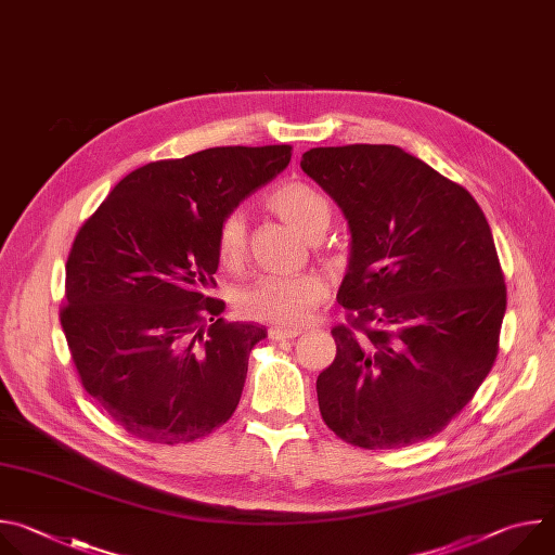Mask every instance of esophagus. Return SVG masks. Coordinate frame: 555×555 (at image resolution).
I'll list each match as a JSON object with an SVG mask.
<instances>
[{"mask_svg":"<svg viewBox=\"0 0 555 555\" xmlns=\"http://www.w3.org/2000/svg\"><path fill=\"white\" fill-rule=\"evenodd\" d=\"M268 334H270V338H272V340H292V338L300 336L302 332H300V330H283V327H272Z\"/></svg>","mask_w":555,"mask_h":555,"instance_id":"obj_1","label":"esophagus"}]
</instances>
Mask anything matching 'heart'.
Returning a JSON list of instances; mask_svg holds the SVG:
<instances>
[{
    "instance_id": "1",
    "label": "heart",
    "mask_w": 555,
    "mask_h": 555,
    "mask_svg": "<svg viewBox=\"0 0 555 555\" xmlns=\"http://www.w3.org/2000/svg\"><path fill=\"white\" fill-rule=\"evenodd\" d=\"M268 208L283 221L294 225L307 240H321L327 232L334 210L330 199L307 182L294 180L276 186L268 195ZM217 259L228 266H242L248 248V223L244 212H228L217 228ZM325 298V283L315 274L298 276H261L236 294V307L246 319L274 323V325H300L313 307Z\"/></svg>"
}]
</instances>
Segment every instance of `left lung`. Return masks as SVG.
Masks as SVG:
<instances>
[{"label": "left lung", "instance_id": "left-lung-1", "mask_svg": "<svg viewBox=\"0 0 555 555\" xmlns=\"http://www.w3.org/2000/svg\"><path fill=\"white\" fill-rule=\"evenodd\" d=\"M300 169L343 210L351 250L315 379L325 424L366 450L441 433L488 377L507 292L474 197L395 144L319 146Z\"/></svg>", "mask_w": 555, "mask_h": 555}]
</instances>
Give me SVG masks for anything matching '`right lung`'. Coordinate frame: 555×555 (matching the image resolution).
Segmentation results:
<instances>
[{
	"mask_svg": "<svg viewBox=\"0 0 555 555\" xmlns=\"http://www.w3.org/2000/svg\"><path fill=\"white\" fill-rule=\"evenodd\" d=\"M289 157V144L212 146L144 165L78 230L61 325L86 390L129 435L189 443L240 404L248 356L268 330L225 323L223 300L204 292L221 219Z\"/></svg>",
	"mask_w": 555,
	"mask_h": 555,
	"instance_id": "obj_1",
	"label": "right lung"
}]
</instances>
